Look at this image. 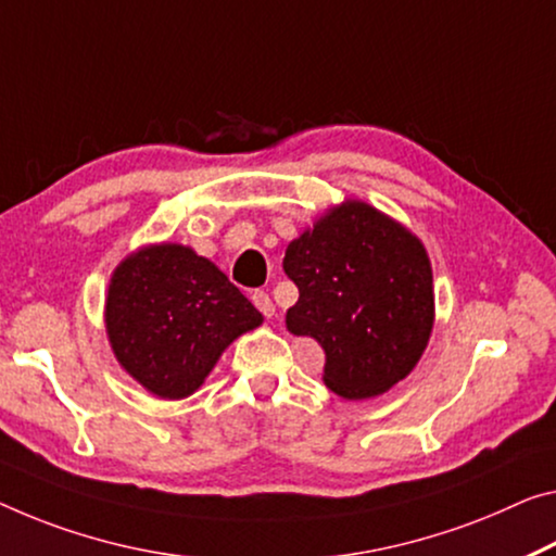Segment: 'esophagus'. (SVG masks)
<instances>
[{"label":"esophagus","mask_w":556,"mask_h":556,"mask_svg":"<svg viewBox=\"0 0 556 556\" xmlns=\"http://www.w3.org/2000/svg\"><path fill=\"white\" fill-rule=\"evenodd\" d=\"M253 305L258 307V311H261L263 315H266V318H270V315L276 313V305H273L270 295L263 293V290H255V293H253Z\"/></svg>","instance_id":"1"}]
</instances>
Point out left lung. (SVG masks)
Returning <instances> with one entry per match:
<instances>
[{"instance_id": "8db88e82", "label": "left lung", "mask_w": 556, "mask_h": 556, "mask_svg": "<svg viewBox=\"0 0 556 556\" xmlns=\"http://www.w3.org/2000/svg\"><path fill=\"white\" fill-rule=\"evenodd\" d=\"M283 270L298 288L286 326L326 350L332 392L380 395L420 361L434 318L432 268L395 220L348 201L288 245Z\"/></svg>"}]
</instances>
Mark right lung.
Returning <instances> with one entry per match:
<instances>
[{
  "instance_id": "obj_1",
  "label": "right lung",
  "mask_w": 556,
  "mask_h": 556,
  "mask_svg": "<svg viewBox=\"0 0 556 556\" xmlns=\"http://www.w3.org/2000/svg\"><path fill=\"white\" fill-rule=\"evenodd\" d=\"M261 323L224 270L176 243L134 253L109 286L111 348L159 397L181 400L199 390L226 345Z\"/></svg>"
}]
</instances>
